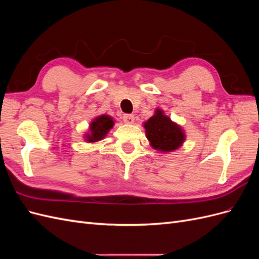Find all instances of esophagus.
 <instances>
[{
    "instance_id": "esophagus-1",
    "label": "esophagus",
    "mask_w": 259,
    "mask_h": 259,
    "mask_svg": "<svg viewBox=\"0 0 259 259\" xmlns=\"http://www.w3.org/2000/svg\"><path fill=\"white\" fill-rule=\"evenodd\" d=\"M123 121L126 124H133L135 122V117L133 114H124L123 115Z\"/></svg>"
}]
</instances>
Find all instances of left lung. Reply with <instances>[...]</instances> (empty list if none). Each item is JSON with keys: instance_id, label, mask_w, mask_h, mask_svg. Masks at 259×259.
Instances as JSON below:
<instances>
[{"instance_id": "8db88e82", "label": "left lung", "mask_w": 259, "mask_h": 259, "mask_svg": "<svg viewBox=\"0 0 259 259\" xmlns=\"http://www.w3.org/2000/svg\"><path fill=\"white\" fill-rule=\"evenodd\" d=\"M146 135L153 149L161 152H171L183 146L185 142L184 130L156 109L154 115L145 122Z\"/></svg>"}]
</instances>
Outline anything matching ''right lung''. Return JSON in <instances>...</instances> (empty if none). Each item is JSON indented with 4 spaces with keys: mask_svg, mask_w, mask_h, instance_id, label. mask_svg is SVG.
Masks as SVG:
<instances>
[{
    "mask_svg": "<svg viewBox=\"0 0 259 259\" xmlns=\"http://www.w3.org/2000/svg\"><path fill=\"white\" fill-rule=\"evenodd\" d=\"M114 125L111 116L103 114L94 119L90 125V132L85 134V140L88 143H97L104 139L108 132L110 131Z\"/></svg>",
    "mask_w": 259,
    "mask_h": 259,
    "instance_id": "add662e5",
    "label": "right lung"
}]
</instances>
